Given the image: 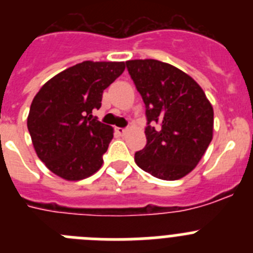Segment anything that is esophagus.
<instances>
[{"label": "esophagus", "instance_id": "1", "mask_svg": "<svg viewBox=\"0 0 253 253\" xmlns=\"http://www.w3.org/2000/svg\"><path fill=\"white\" fill-rule=\"evenodd\" d=\"M115 131L119 135H125L126 134V131H128V129H125V128H115Z\"/></svg>", "mask_w": 253, "mask_h": 253}]
</instances>
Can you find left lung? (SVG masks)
Segmentation results:
<instances>
[{"mask_svg":"<svg viewBox=\"0 0 253 253\" xmlns=\"http://www.w3.org/2000/svg\"><path fill=\"white\" fill-rule=\"evenodd\" d=\"M146 104L147 144L134 156L142 169L173 181L193 171L213 139L214 111L203 88L187 73L156 59L125 62ZM158 122L160 128L149 125Z\"/></svg>","mask_w":253,"mask_h":253,"instance_id":"left-lung-1","label":"left lung"}]
</instances>
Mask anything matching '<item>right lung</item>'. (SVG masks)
Returning a JSON list of instances; mask_svg holds the SVG:
<instances>
[{
    "instance_id": "obj_1",
    "label": "right lung",
    "mask_w": 253,
    "mask_h": 253,
    "mask_svg": "<svg viewBox=\"0 0 253 253\" xmlns=\"http://www.w3.org/2000/svg\"><path fill=\"white\" fill-rule=\"evenodd\" d=\"M124 69V62L84 60L55 75L35 95L28 129L38 157L54 175L78 181L101 169L114 129L92 111Z\"/></svg>"
}]
</instances>
